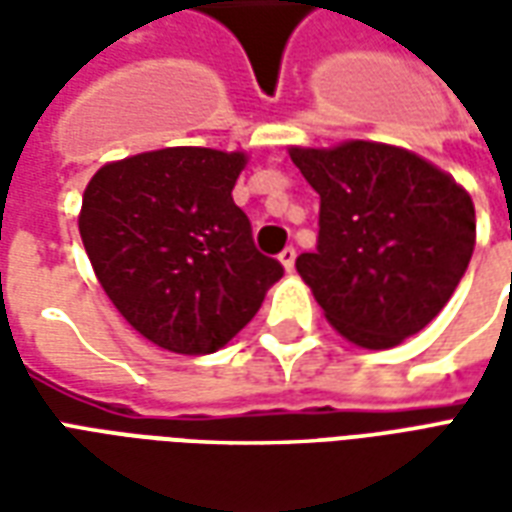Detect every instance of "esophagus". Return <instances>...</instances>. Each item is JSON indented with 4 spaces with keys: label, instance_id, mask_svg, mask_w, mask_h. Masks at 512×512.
Masks as SVG:
<instances>
[{
    "label": "esophagus",
    "instance_id": "obj_1",
    "mask_svg": "<svg viewBox=\"0 0 512 512\" xmlns=\"http://www.w3.org/2000/svg\"><path fill=\"white\" fill-rule=\"evenodd\" d=\"M279 263L285 266V271H293V266H296V249H293V246H285V249L279 252Z\"/></svg>",
    "mask_w": 512,
    "mask_h": 512
}]
</instances>
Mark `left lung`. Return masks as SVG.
<instances>
[{
  "label": "left lung",
  "mask_w": 512,
  "mask_h": 512,
  "mask_svg": "<svg viewBox=\"0 0 512 512\" xmlns=\"http://www.w3.org/2000/svg\"><path fill=\"white\" fill-rule=\"evenodd\" d=\"M321 194L318 246L296 260L348 343L395 348L450 301L474 252L469 191L411 150L351 139L290 147Z\"/></svg>",
  "instance_id": "8db88e82"
}]
</instances>
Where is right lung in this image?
I'll return each mask as SVG.
<instances>
[{
  "instance_id": "add662e5",
  "label": "right lung",
  "mask_w": 512,
  "mask_h": 512,
  "mask_svg": "<svg viewBox=\"0 0 512 512\" xmlns=\"http://www.w3.org/2000/svg\"><path fill=\"white\" fill-rule=\"evenodd\" d=\"M246 153L164 147L104 164L87 183L79 233L117 312L175 354L219 351L282 277L233 202Z\"/></svg>"
}]
</instances>
